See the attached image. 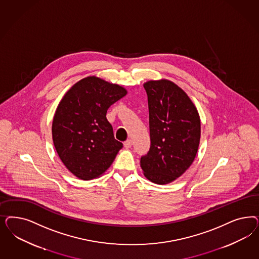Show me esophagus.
<instances>
[{"label": "esophagus", "mask_w": 259, "mask_h": 259, "mask_svg": "<svg viewBox=\"0 0 259 259\" xmlns=\"http://www.w3.org/2000/svg\"><path fill=\"white\" fill-rule=\"evenodd\" d=\"M132 146H133V141H132L131 139H127V140L124 143V147H125V149H130Z\"/></svg>", "instance_id": "obj_1"}]
</instances>
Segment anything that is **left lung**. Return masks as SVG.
I'll list each match as a JSON object with an SVG mask.
<instances>
[{"instance_id":"1","label":"left lung","mask_w":259,"mask_h":259,"mask_svg":"<svg viewBox=\"0 0 259 259\" xmlns=\"http://www.w3.org/2000/svg\"><path fill=\"white\" fill-rule=\"evenodd\" d=\"M144 88L149 103L150 148L140 165L151 182L170 183L183 175L196 156L200 117L187 93L174 82L149 81Z\"/></svg>"}]
</instances>
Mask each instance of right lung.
I'll use <instances>...</instances> for the list:
<instances>
[{"label":"right lung","mask_w":259,"mask_h":259,"mask_svg":"<svg viewBox=\"0 0 259 259\" xmlns=\"http://www.w3.org/2000/svg\"><path fill=\"white\" fill-rule=\"evenodd\" d=\"M125 94L119 84L89 76L74 83L59 103L52 122L53 144L64 165L79 179L102 176L123 148L106 115Z\"/></svg>","instance_id":"1"}]
</instances>
